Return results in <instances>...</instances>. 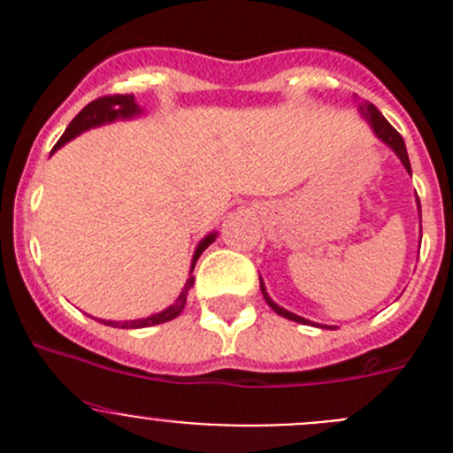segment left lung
I'll return each instance as SVG.
<instances>
[{
	"instance_id": "8db88e82",
	"label": "left lung",
	"mask_w": 453,
	"mask_h": 453,
	"mask_svg": "<svg viewBox=\"0 0 453 453\" xmlns=\"http://www.w3.org/2000/svg\"><path fill=\"white\" fill-rule=\"evenodd\" d=\"M359 113H362L364 120H368V122H370V127H372L374 135H377V138L381 140L383 144H388V146H390L392 150H395L396 157H399V159H401V164H403V166H405V171H408L410 175H412V168H410L408 150H405V142H403V138H401V135H399V131H396L395 127H392L390 122H388L386 118L381 116V111H379V109L374 107L372 103H362V104H359ZM417 201H418V197H417ZM418 212H421V203H418ZM260 291H263V296H265V300H267L269 307H272L273 311H276L278 315H282V318L294 319V322H300V324H313V326H319V328H333V326H322V324L309 322V319L300 318V315H296V313L287 311V309L278 307V304L273 303L272 298H269V294H267V289H265L263 280H260Z\"/></svg>"
}]
</instances>
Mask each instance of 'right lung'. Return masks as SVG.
<instances>
[{"label":"right lung","instance_id":"right-lung-1","mask_svg":"<svg viewBox=\"0 0 453 453\" xmlns=\"http://www.w3.org/2000/svg\"><path fill=\"white\" fill-rule=\"evenodd\" d=\"M142 113V109L135 104V98L131 94H116V96H103V98H96L91 100L89 104L83 109V111L79 113V116L74 118V120L70 122V127L65 129V134L61 135V140L54 144L52 153L57 149H61L63 144H67L70 140H74L76 135H81L83 131L91 129V127H100V125H107V122H113L118 120V118H134ZM217 239V234L214 232H210L208 236H205L203 241L197 245V250H195V256H193V265H190V273H193L195 269V263H197V258L203 252L205 248H208L212 241ZM195 282V276H190L188 280H186V287L181 289L180 298L175 300V303L171 304L168 309H164V311L155 313V315H149V318H142V319H127V322H109V319H100L103 324H109V326H116V328H144V326H155V324H164V322H171V319H175L177 315L184 311L186 307V296H188L190 287H193Z\"/></svg>","mask_w":453,"mask_h":453}]
</instances>
